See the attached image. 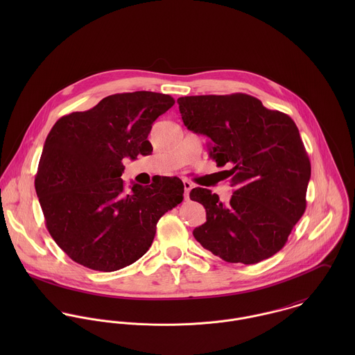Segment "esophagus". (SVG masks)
I'll return each instance as SVG.
<instances>
[{"label":"esophagus","mask_w":355,"mask_h":355,"mask_svg":"<svg viewBox=\"0 0 355 355\" xmlns=\"http://www.w3.org/2000/svg\"><path fill=\"white\" fill-rule=\"evenodd\" d=\"M183 186H184V200H189V198H190V191H191V189H193V184H191L190 182L184 180V182H183Z\"/></svg>","instance_id":"esophagus-1"}]
</instances>
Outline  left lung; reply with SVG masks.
I'll return each mask as SVG.
<instances>
[{"label": "left lung", "instance_id": "left-lung-1", "mask_svg": "<svg viewBox=\"0 0 355 355\" xmlns=\"http://www.w3.org/2000/svg\"><path fill=\"white\" fill-rule=\"evenodd\" d=\"M184 125L210 138L209 157L235 187L228 203L196 187L206 223L193 231L206 250L227 262L257 263L280 252L306 209L310 161L294 120L255 97L191 96L178 100Z\"/></svg>", "mask_w": 355, "mask_h": 355}]
</instances>
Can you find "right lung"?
Segmentation results:
<instances>
[{
	"instance_id": "obj_1",
	"label": "right lung",
	"mask_w": 355,
	"mask_h": 355,
	"mask_svg": "<svg viewBox=\"0 0 355 355\" xmlns=\"http://www.w3.org/2000/svg\"><path fill=\"white\" fill-rule=\"evenodd\" d=\"M173 103L153 92L113 94L53 125L35 190L51 238L75 262L102 272L134 263L152 246L161 216L183 201L179 178L134 183L131 194L121 179L124 158L152 153L153 123Z\"/></svg>"
}]
</instances>
